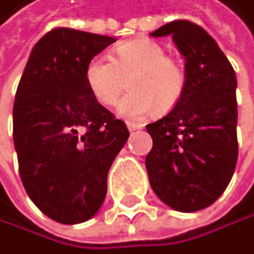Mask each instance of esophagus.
I'll list each match as a JSON object with an SVG mask.
<instances>
[{
    "label": "esophagus",
    "mask_w": 254,
    "mask_h": 254,
    "mask_svg": "<svg viewBox=\"0 0 254 254\" xmlns=\"http://www.w3.org/2000/svg\"><path fill=\"white\" fill-rule=\"evenodd\" d=\"M126 126H128V129L132 132V131H137V129H140L142 128V125H139V123H132V122H128L126 123Z\"/></svg>",
    "instance_id": "34e87169"
}]
</instances>
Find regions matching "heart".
<instances>
[{
    "mask_svg": "<svg viewBox=\"0 0 254 254\" xmlns=\"http://www.w3.org/2000/svg\"><path fill=\"white\" fill-rule=\"evenodd\" d=\"M85 82L99 104L114 106L129 83L131 91L118 102V114L129 120H145L158 110L179 104L187 88L185 69L166 57L155 41L123 42L114 50L112 60L95 57L85 67Z\"/></svg>",
    "mask_w": 254,
    "mask_h": 254,
    "instance_id": "obj_1",
    "label": "heart"
}]
</instances>
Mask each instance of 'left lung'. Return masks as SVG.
<instances>
[{
	"instance_id": "1",
	"label": "left lung",
	"mask_w": 254,
	"mask_h": 254,
	"mask_svg": "<svg viewBox=\"0 0 254 254\" xmlns=\"http://www.w3.org/2000/svg\"><path fill=\"white\" fill-rule=\"evenodd\" d=\"M152 36H172L185 58L187 88L169 114L147 125L153 139L145 158L148 180L166 205L196 212L223 194L236 169V72L215 39L193 22L175 20Z\"/></svg>"
}]
</instances>
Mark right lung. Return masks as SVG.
Segmentation results:
<instances>
[{
	"mask_svg": "<svg viewBox=\"0 0 254 254\" xmlns=\"http://www.w3.org/2000/svg\"><path fill=\"white\" fill-rule=\"evenodd\" d=\"M115 39L55 28L28 58L14 102V145L23 187L49 218L77 224L95 216L107 174L129 137L125 122L101 106L85 67Z\"/></svg>",
	"mask_w": 254,
	"mask_h": 254,
	"instance_id": "add662e5",
	"label": "right lung"
}]
</instances>
